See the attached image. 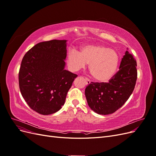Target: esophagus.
<instances>
[{"mask_svg": "<svg viewBox=\"0 0 156 156\" xmlns=\"http://www.w3.org/2000/svg\"><path fill=\"white\" fill-rule=\"evenodd\" d=\"M85 81H86V82H87V84H90V79H88V78L85 77Z\"/></svg>", "mask_w": 156, "mask_h": 156, "instance_id": "esophagus-1", "label": "esophagus"}]
</instances>
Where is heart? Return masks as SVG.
<instances>
[{
    "label": "heart",
    "mask_w": 156,
    "mask_h": 156,
    "mask_svg": "<svg viewBox=\"0 0 156 156\" xmlns=\"http://www.w3.org/2000/svg\"><path fill=\"white\" fill-rule=\"evenodd\" d=\"M67 64L69 69L77 72L86 67L97 81L107 83L116 73L120 62L117 51L103 45L87 44L82 46L79 53L69 51L67 55Z\"/></svg>",
    "instance_id": "obj_1"
}]
</instances>
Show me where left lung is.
I'll use <instances>...</instances> for the list:
<instances>
[{
    "label": "left lung",
    "instance_id": "8db88e82",
    "mask_svg": "<svg viewBox=\"0 0 156 156\" xmlns=\"http://www.w3.org/2000/svg\"><path fill=\"white\" fill-rule=\"evenodd\" d=\"M136 62L126 51L119 70L108 83L91 82L85 89L88 106L99 115L112 114L120 108L133 92L137 78Z\"/></svg>",
    "mask_w": 156,
    "mask_h": 156
}]
</instances>
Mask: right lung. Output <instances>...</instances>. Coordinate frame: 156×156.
I'll return each mask as SVG.
<instances>
[{"label": "right lung", "instance_id": "right-lung-1", "mask_svg": "<svg viewBox=\"0 0 156 156\" xmlns=\"http://www.w3.org/2000/svg\"><path fill=\"white\" fill-rule=\"evenodd\" d=\"M66 40L37 44L23 56L19 72L23 98L32 110L48 115L64 105L77 75L64 69Z\"/></svg>", "mask_w": 156, "mask_h": 156}]
</instances>
